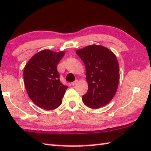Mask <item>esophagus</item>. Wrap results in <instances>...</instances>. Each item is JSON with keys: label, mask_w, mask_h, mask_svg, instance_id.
<instances>
[{"label": "esophagus", "mask_w": 151, "mask_h": 151, "mask_svg": "<svg viewBox=\"0 0 151 151\" xmlns=\"http://www.w3.org/2000/svg\"><path fill=\"white\" fill-rule=\"evenodd\" d=\"M78 80H76V81H75L74 82H73V83H71V84H72L73 86H75V85H76V84L78 83Z\"/></svg>", "instance_id": "obj_1"}]
</instances>
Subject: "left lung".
I'll return each instance as SVG.
<instances>
[{"mask_svg": "<svg viewBox=\"0 0 151 151\" xmlns=\"http://www.w3.org/2000/svg\"><path fill=\"white\" fill-rule=\"evenodd\" d=\"M86 68L88 89L82 97L92 109L108 104L116 94L119 81V68L115 54L102 45H91L76 51Z\"/></svg>", "mask_w": 151, "mask_h": 151, "instance_id": "left-lung-1", "label": "left lung"}]
</instances>
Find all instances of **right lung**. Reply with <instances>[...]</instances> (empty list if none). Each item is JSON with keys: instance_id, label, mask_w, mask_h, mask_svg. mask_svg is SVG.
Here are the masks:
<instances>
[{"instance_id": "add662e5", "label": "right lung", "mask_w": 151, "mask_h": 151, "mask_svg": "<svg viewBox=\"0 0 151 151\" xmlns=\"http://www.w3.org/2000/svg\"><path fill=\"white\" fill-rule=\"evenodd\" d=\"M65 52L49 49L35 54L24 69V81L27 93L35 105L52 110L61 105L68 86L59 79L57 66Z\"/></svg>"}]
</instances>
